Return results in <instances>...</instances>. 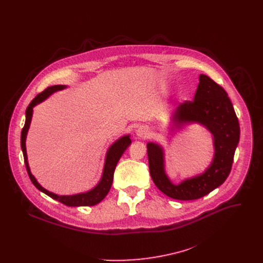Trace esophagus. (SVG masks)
I'll use <instances>...</instances> for the list:
<instances>
[{
	"label": "esophagus",
	"instance_id": "1",
	"mask_svg": "<svg viewBox=\"0 0 263 263\" xmlns=\"http://www.w3.org/2000/svg\"><path fill=\"white\" fill-rule=\"evenodd\" d=\"M136 135L138 138H146L148 137V131L145 128H138L136 130Z\"/></svg>",
	"mask_w": 263,
	"mask_h": 263
}]
</instances>
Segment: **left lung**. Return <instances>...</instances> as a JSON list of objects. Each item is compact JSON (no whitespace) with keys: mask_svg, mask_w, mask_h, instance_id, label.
I'll return each mask as SVG.
<instances>
[{"mask_svg":"<svg viewBox=\"0 0 263 263\" xmlns=\"http://www.w3.org/2000/svg\"><path fill=\"white\" fill-rule=\"evenodd\" d=\"M199 80L194 101L179 104L173 121L179 129L184 124L199 123L211 132L214 155L210 166L199 176L173 184L164 171L162 147L155 142L146 144L149 174L155 185L167 197L181 201L200 199L224 182L239 141V123L228 93L206 74H200Z\"/></svg>","mask_w":263,"mask_h":263,"instance_id":"8db88e82","label":"left lung"}]
</instances>
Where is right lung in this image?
I'll return each instance as SVG.
<instances>
[{"label":"right lung","instance_id":"right-lung-1","mask_svg":"<svg viewBox=\"0 0 263 263\" xmlns=\"http://www.w3.org/2000/svg\"><path fill=\"white\" fill-rule=\"evenodd\" d=\"M65 87L66 86H64V85H54V86L48 87L43 92L37 95L31 101L29 106L27 107V109H26V122H25V126L22 130V134H21V146H22V149H23L24 160H25V164H26L28 175H29L32 183L34 184V186L36 187L37 190H40L41 192H43L47 196L51 197L52 199L66 205V206H70V207L93 206V205H97L98 203H100L107 196V194L109 193V191L111 189V185H112V181H114V174H115L116 166H117L120 158L122 157V155L124 154V152L126 151L127 147L131 143V139H130L129 135L121 137L114 144L110 145V147L108 148V151H107V154H106V159H105V164H104V170H103V175H102L101 181L99 182V184L95 187V189H92L91 191H89L87 193L72 195V196H58L56 194H53V193L45 190L44 187L36 181L34 176L31 174L30 167H29V164H28V158H27V152H26V137H27V132L29 130L31 119H32L33 107L36 106L37 104L42 103L43 101H45L53 92H55L57 90H61Z\"/></svg>","mask_w":263,"mask_h":263}]
</instances>
